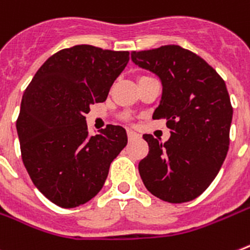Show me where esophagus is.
<instances>
[{
	"label": "esophagus",
	"instance_id": "obj_1",
	"mask_svg": "<svg viewBox=\"0 0 250 250\" xmlns=\"http://www.w3.org/2000/svg\"><path fill=\"white\" fill-rule=\"evenodd\" d=\"M127 136H128L129 141H132V140H135V138H137L140 135H137L136 132H133V131H131V129H128V131H127Z\"/></svg>",
	"mask_w": 250,
	"mask_h": 250
}]
</instances>
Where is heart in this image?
Returning a JSON list of instances; mask_svg holds the SVG:
<instances>
[{"mask_svg":"<svg viewBox=\"0 0 250 250\" xmlns=\"http://www.w3.org/2000/svg\"><path fill=\"white\" fill-rule=\"evenodd\" d=\"M141 77H145V76H141ZM141 77H140V79H141Z\"/></svg>","mask_w":250,"mask_h":250,"instance_id":"1","label":"heart"}]
</instances>
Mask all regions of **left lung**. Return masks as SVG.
Returning <instances> with one entry per match:
<instances>
[{"instance_id":"left-lung-1","label":"left lung","mask_w":250,"mask_h":250,"mask_svg":"<svg viewBox=\"0 0 250 250\" xmlns=\"http://www.w3.org/2000/svg\"><path fill=\"white\" fill-rule=\"evenodd\" d=\"M132 61L163 83L154 119L165 118L170 138L144 135L147 156L138 164L145 187L170 203L188 202L212 183L230 142L232 106L225 81L206 61L179 45L132 52Z\"/></svg>"}]
</instances>
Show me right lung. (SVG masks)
Masks as SVG:
<instances>
[{"label": "right lung", "mask_w": 250, "mask_h": 250, "mask_svg": "<svg viewBox=\"0 0 250 250\" xmlns=\"http://www.w3.org/2000/svg\"><path fill=\"white\" fill-rule=\"evenodd\" d=\"M129 52L81 44L50 56L24 91L16 121L21 157L50 202L73 208L99 193L110 163L127 145L121 125L89 136L85 114L105 102Z\"/></svg>", "instance_id": "add662e5"}]
</instances>
